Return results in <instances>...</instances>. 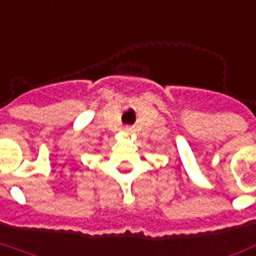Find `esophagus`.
I'll use <instances>...</instances> for the list:
<instances>
[{
  "instance_id": "1",
  "label": "esophagus",
  "mask_w": 256,
  "mask_h": 256,
  "mask_svg": "<svg viewBox=\"0 0 256 256\" xmlns=\"http://www.w3.org/2000/svg\"><path fill=\"white\" fill-rule=\"evenodd\" d=\"M124 132L128 134V135H130V134H134V130H132L130 126H126V128H124Z\"/></svg>"
}]
</instances>
